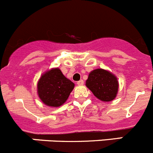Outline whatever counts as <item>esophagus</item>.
Instances as JSON below:
<instances>
[{"mask_svg":"<svg viewBox=\"0 0 153 153\" xmlns=\"http://www.w3.org/2000/svg\"><path fill=\"white\" fill-rule=\"evenodd\" d=\"M77 84H78V85H84V81H83V80H80V81H77Z\"/></svg>","mask_w":153,"mask_h":153,"instance_id":"34e87169","label":"esophagus"}]
</instances>
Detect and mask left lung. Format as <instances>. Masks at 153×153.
I'll list each match as a JSON object with an SVG mask.
<instances>
[{
  "label": "left lung",
  "mask_w": 153,
  "mask_h": 153,
  "mask_svg": "<svg viewBox=\"0 0 153 153\" xmlns=\"http://www.w3.org/2000/svg\"><path fill=\"white\" fill-rule=\"evenodd\" d=\"M86 86L94 96L105 102L113 100L118 89L116 77L102 68L94 70L89 74Z\"/></svg>",
  "instance_id": "left-lung-1"
}]
</instances>
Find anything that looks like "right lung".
<instances>
[{
    "mask_svg": "<svg viewBox=\"0 0 153 153\" xmlns=\"http://www.w3.org/2000/svg\"><path fill=\"white\" fill-rule=\"evenodd\" d=\"M75 84L62 75L59 68L48 71L41 76L38 83L40 99L49 106H60L68 99Z\"/></svg>",
    "mask_w": 153,
    "mask_h": 153,
    "instance_id": "right-lung-1",
    "label": "right lung"
}]
</instances>
